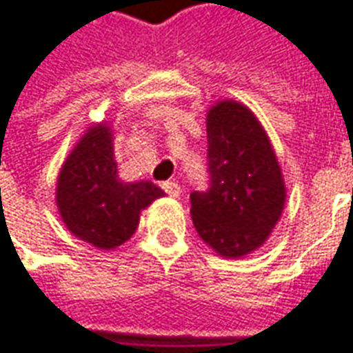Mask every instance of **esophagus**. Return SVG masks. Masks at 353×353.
Segmentation results:
<instances>
[{
    "instance_id": "1",
    "label": "esophagus",
    "mask_w": 353,
    "mask_h": 353,
    "mask_svg": "<svg viewBox=\"0 0 353 353\" xmlns=\"http://www.w3.org/2000/svg\"><path fill=\"white\" fill-rule=\"evenodd\" d=\"M161 188L167 192V194H169L171 198H179V196H181V186H179V182H174V181L163 182Z\"/></svg>"
}]
</instances>
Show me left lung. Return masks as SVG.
Wrapping results in <instances>:
<instances>
[{"label":"left lung","mask_w":353,"mask_h":353,"mask_svg":"<svg viewBox=\"0 0 353 353\" xmlns=\"http://www.w3.org/2000/svg\"><path fill=\"white\" fill-rule=\"evenodd\" d=\"M211 188L190 196L200 238L225 259H240L267 242L286 203L283 169L263 125L236 99L209 107Z\"/></svg>","instance_id":"obj_1"}]
</instances>
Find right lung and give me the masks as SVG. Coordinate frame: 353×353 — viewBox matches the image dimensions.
<instances>
[{"label": "right lung", "instance_id": "right-lung-1", "mask_svg": "<svg viewBox=\"0 0 353 353\" xmlns=\"http://www.w3.org/2000/svg\"><path fill=\"white\" fill-rule=\"evenodd\" d=\"M165 192L152 181L119 179L113 128L96 123L86 128L63 161L55 184L61 221L72 236L98 250H115L132 236L140 215Z\"/></svg>", "mask_w": 353, "mask_h": 353}]
</instances>
